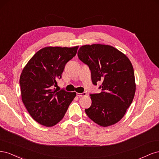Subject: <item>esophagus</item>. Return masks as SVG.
Returning a JSON list of instances; mask_svg holds the SVG:
<instances>
[{"mask_svg":"<svg viewBox=\"0 0 159 159\" xmlns=\"http://www.w3.org/2000/svg\"><path fill=\"white\" fill-rule=\"evenodd\" d=\"M77 96H78V97H82V96H85L87 95V93H86L85 92H83V93H76Z\"/></svg>","mask_w":159,"mask_h":159,"instance_id":"34e87169","label":"esophagus"}]
</instances>
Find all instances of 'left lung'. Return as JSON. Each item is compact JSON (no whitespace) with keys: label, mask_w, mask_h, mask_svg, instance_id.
Instances as JSON below:
<instances>
[{"label":"left lung","mask_w":159,"mask_h":159,"mask_svg":"<svg viewBox=\"0 0 159 159\" xmlns=\"http://www.w3.org/2000/svg\"><path fill=\"white\" fill-rule=\"evenodd\" d=\"M78 56L89 67L93 84L102 82L99 86L102 92L89 95L91 105L85 109L86 114L102 127L117 123L131 105L135 93L131 61L114 47L103 44L82 46Z\"/></svg>","instance_id":"left-lung-1"}]
</instances>
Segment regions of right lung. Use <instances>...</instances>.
I'll return each instance as SVG.
<instances>
[{
  "mask_svg": "<svg viewBox=\"0 0 159 159\" xmlns=\"http://www.w3.org/2000/svg\"><path fill=\"white\" fill-rule=\"evenodd\" d=\"M78 48V46L44 48L33 56L22 71V102L31 117L42 125L52 127L60 122L75 97V92L53 90V88Z\"/></svg>",
  "mask_w": 159,
  "mask_h": 159,
  "instance_id": "add662e5",
  "label": "right lung"
}]
</instances>
